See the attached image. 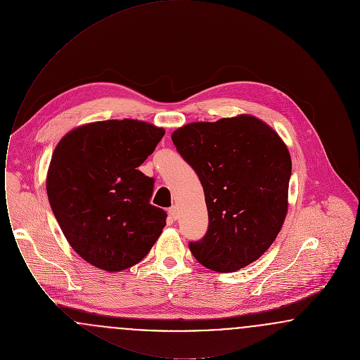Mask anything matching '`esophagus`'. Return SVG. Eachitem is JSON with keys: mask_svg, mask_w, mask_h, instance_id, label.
<instances>
[{"mask_svg": "<svg viewBox=\"0 0 360 360\" xmlns=\"http://www.w3.org/2000/svg\"><path fill=\"white\" fill-rule=\"evenodd\" d=\"M169 216H170V219H172V221H175V220L178 219V207H176V206H172V207L169 209Z\"/></svg>", "mask_w": 360, "mask_h": 360, "instance_id": "1", "label": "esophagus"}]
</instances>
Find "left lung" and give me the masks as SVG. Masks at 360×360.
Returning a JSON list of instances; mask_svg holds the SVG:
<instances>
[{
  "label": "left lung",
  "mask_w": 360,
  "mask_h": 360,
  "mask_svg": "<svg viewBox=\"0 0 360 360\" xmlns=\"http://www.w3.org/2000/svg\"><path fill=\"white\" fill-rule=\"evenodd\" d=\"M172 139L205 193L209 225L202 239L188 243L191 254L219 273L255 262L288 213L291 159L282 139L248 115L191 122Z\"/></svg>",
  "instance_id": "left-lung-1"
}]
</instances>
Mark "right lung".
Returning a JSON list of instances; mask_svg holds the SVG:
<instances>
[{
  "instance_id": "right-lung-1",
  "label": "right lung",
  "mask_w": 360,
  "mask_h": 360,
  "mask_svg": "<svg viewBox=\"0 0 360 360\" xmlns=\"http://www.w3.org/2000/svg\"><path fill=\"white\" fill-rule=\"evenodd\" d=\"M165 129L144 121L86 124L63 137L47 174L56 221L87 263L121 271L153 248L167 213L150 204L154 178L137 167L154 153Z\"/></svg>"
}]
</instances>
